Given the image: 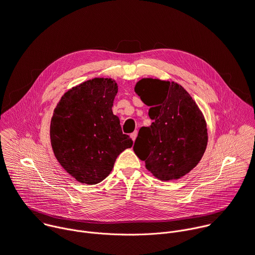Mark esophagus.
I'll list each match as a JSON object with an SVG mask.
<instances>
[{"label": "esophagus", "instance_id": "esophagus-1", "mask_svg": "<svg viewBox=\"0 0 255 255\" xmlns=\"http://www.w3.org/2000/svg\"><path fill=\"white\" fill-rule=\"evenodd\" d=\"M136 136H137V131L135 130V131H133L131 134H130V137L132 138V140L134 141L135 140V138H136Z\"/></svg>", "mask_w": 255, "mask_h": 255}]
</instances>
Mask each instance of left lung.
<instances>
[{
	"label": "left lung",
	"mask_w": 255,
	"mask_h": 255,
	"mask_svg": "<svg viewBox=\"0 0 255 255\" xmlns=\"http://www.w3.org/2000/svg\"><path fill=\"white\" fill-rule=\"evenodd\" d=\"M134 92L150 108L148 115L153 121L149 127L140 128L134 153L157 179L184 176L206 149L208 134L202 112L175 82L143 78L135 84Z\"/></svg>",
	"instance_id": "obj_1"
}]
</instances>
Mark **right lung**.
<instances>
[{"instance_id": "add662e5", "label": "right lung", "mask_w": 255, "mask_h": 255, "mask_svg": "<svg viewBox=\"0 0 255 255\" xmlns=\"http://www.w3.org/2000/svg\"><path fill=\"white\" fill-rule=\"evenodd\" d=\"M118 90L115 80L95 78L65 93L54 111L50 135L55 156L79 182H101L118 155L132 146L113 114Z\"/></svg>"}]
</instances>
